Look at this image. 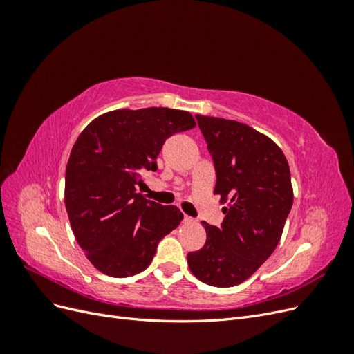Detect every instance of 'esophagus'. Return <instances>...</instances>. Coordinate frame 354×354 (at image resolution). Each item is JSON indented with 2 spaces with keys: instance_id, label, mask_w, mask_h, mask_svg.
<instances>
[{
  "instance_id": "obj_1",
  "label": "esophagus",
  "mask_w": 354,
  "mask_h": 354,
  "mask_svg": "<svg viewBox=\"0 0 354 354\" xmlns=\"http://www.w3.org/2000/svg\"><path fill=\"white\" fill-rule=\"evenodd\" d=\"M183 221H185L186 224H192V223H195V218H192V217H189V216H185Z\"/></svg>"
}]
</instances>
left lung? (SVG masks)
Wrapping results in <instances>:
<instances>
[{
    "label": "left lung",
    "mask_w": 354,
    "mask_h": 354,
    "mask_svg": "<svg viewBox=\"0 0 354 354\" xmlns=\"http://www.w3.org/2000/svg\"><path fill=\"white\" fill-rule=\"evenodd\" d=\"M217 173L214 195L226 203L221 227L202 221L205 245L187 254L203 283L229 288L245 282L281 241L294 192L288 160L272 138L250 125L196 115Z\"/></svg>",
    "instance_id": "obj_1"
}]
</instances>
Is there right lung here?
<instances>
[{
    "label": "right lung",
    "mask_w": 354,
    "mask_h": 354,
    "mask_svg": "<svg viewBox=\"0 0 354 354\" xmlns=\"http://www.w3.org/2000/svg\"><path fill=\"white\" fill-rule=\"evenodd\" d=\"M196 125L186 111L118 109L93 120L75 142L66 165L65 205L72 232L90 263L112 277L147 269L159 241L183 214L137 192L156 171L169 136Z\"/></svg>",
    "instance_id": "right-lung-1"
}]
</instances>
